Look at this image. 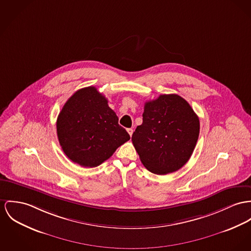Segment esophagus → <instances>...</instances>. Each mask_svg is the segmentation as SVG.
Wrapping results in <instances>:
<instances>
[{
	"mask_svg": "<svg viewBox=\"0 0 251 251\" xmlns=\"http://www.w3.org/2000/svg\"><path fill=\"white\" fill-rule=\"evenodd\" d=\"M127 132H128V134L130 135V136H132V135H133V132H134V130H133L132 128H129V129H127Z\"/></svg>",
	"mask_w": 251,
	"mask_h": 251,
	"instance_id": "34e87169",
	"label": "esophagus"
}]
</instances>
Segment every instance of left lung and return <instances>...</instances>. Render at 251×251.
<instances>
[{
  "mask_svg": "<svg viewBox=\"0 0 251 251\" xmlns=\"http://www.w3.org/2000/svg\"><path fill=\"white\" fill-rule=\"evenodd\" d=\"M142 116L132 136L142 164L156 175L180 169L200 134V120L189 103L177 95H161L145 103Z\"/></svg>",
  "mask_w": 251,
  "mask_h": 251,
  "instance_id": "obj_1",
  "label": "left lung"
}]
</instances>
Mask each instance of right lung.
I'll return each instance as SVG.
<instances>
[{
    "label": "right lung",
    "instance_id": "1",
    "mask_svg": "<svg viewBox=\"0 0 251 251\" xmlns=\"http://www.w3.org/2000/svg\"><path fill=\"white\" fill-rule=\"evenodd\" d=\"M62 150L83 167H97L130 139L108 100L96 87L78 90L62 108L56 122Z\"/></svg>",
    "mask_w": 251,
    "mask_h": 251
}]
</instances>
